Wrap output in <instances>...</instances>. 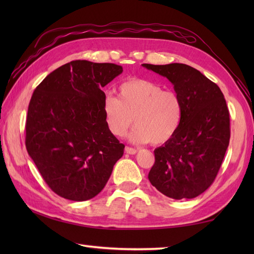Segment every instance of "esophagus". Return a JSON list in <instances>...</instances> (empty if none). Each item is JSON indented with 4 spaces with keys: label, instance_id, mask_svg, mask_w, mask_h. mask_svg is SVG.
<instances>
[{
    "label": "esophagus",
    "instance_id": "esophagus-1",
    "mask_svg": "<svg viewBox=\"0 0 254 254\" xmlns=\"http://www.w3.org/2000/svg\"><path fill=\"white\" fill-rule=\"evenodd\" d=\"M126 153H127V154H130V155H134V154L137 153V149L127 146V147H126Z\"/></svg>",
    "mask_w": 254,
    "mask_h": 254
}]
</instances>
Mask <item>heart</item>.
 I'll use <instances>...</instances> for the list:
<instances>
[{
  "label": "heart",
  "instance_id": "b5f03b06",
  "mask_svg": "<svg viewBox=\"0 0 254 254\" xmlns=\"http://www.w3.org/2000/svg\"><path fill=\"white\" fill-rule=\"evenodd\" d=\"M119 98L107 95L102 104L105 122L112 135L122 137L131 127L135 144H165L175 136L182 120V102L175 91L164 90L157 83L142 78L123 82Z\"/></svg>",
  "mask_w": 254,
  "mask_h": 254
}]
</instances>
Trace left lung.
I'll return each instance as SVG.
<instances>
[{
    "instance_id": "1",
    "label": "left lung",
    "mask_w": 254,
    "mask_h": 254,
    "mask_svg": "<svg viewBox=\"0 0 254 254\" xmlns=\"http://www.w3.org/2000/svg\"><path fill=\"white\" fill-rule=\"evenodd\" d=\"M168 78L182 102L175 136L154 150L150 183L166 196L193 198L210 187L229 145V111L218 86L182 63L143 64Z\"/></svg>"
}]
</instances>
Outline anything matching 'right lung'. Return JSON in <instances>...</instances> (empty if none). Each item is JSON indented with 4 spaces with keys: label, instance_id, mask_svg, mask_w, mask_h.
Returning a JSON list of instances; mask_svg holds the SVG:
<instances>
[{
    "label": "right lung",
    "instance_id": "obj_1",
    "mask_svg": "<svg viewBox=\"0 0 254 254\" xmlns=\"http://www.w3.org/2000/svg\"><path fill=\"white\" fill-rule=\"evenodd\" d=\"M123 72L113 63L76 60L37 86L26 119V148L51 190L71 201L101 192L124 145L105 122L102 87Z\"/></svg>",
    "mask_w": 254,
    "mask_h": 254
}]
</instances>
